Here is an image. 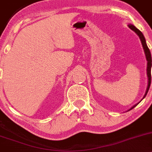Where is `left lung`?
I'll use <instances>...</instances> for the list:
<instances>
[{
	"mask_svg": "<svg viewBox=\"0 0 152 152\" xmlns=\"http://www.w3.org/2000/svg\"><path fill=\"white\" fill-rule=\"evenodd\" d=\"M128 26L129 28L131 29V30H133V31H134L135 33L137 34V35H138V36L139 37L140 40H141V44H142V46H143V50H144V53H145V56H146V61H147V67H146V75H147V77H148V86H147V88H146V93H145L144 96H143V98H142V99H141V100H143V99H144L145 97H146V94H147V93H148V89H149V88H150V85H151V53H150V50H149V49H148L147 45H146V39H145L144 36H143V33H142V32L139 30H138V29H137L134 25H133V24H129ZM135 104L134 106H133V107H132L130 109H128V111H130V109L134 108L135 106H137V104Z\"/></svg>",
	"mask_w": 152,
	"mask_h": 152,
	"instance_id": "left-lung-1",
	"label": "left lung"
}]
</instances>
